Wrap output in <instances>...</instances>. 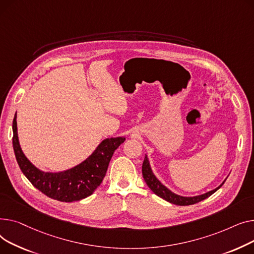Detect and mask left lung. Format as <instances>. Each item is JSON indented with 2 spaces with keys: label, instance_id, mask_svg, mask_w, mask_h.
I'll use <instances>...</instances> for the list:
<instances>
[{
  "label": "left lung",
  "instance_id": "8db88e82",
  "mask_svg": "<svg viewBox=\"0 0 254 254\" xmlns=\"http://www.w3.org/2000/svg\"><path fill=\"white\" fill-rule=\"evenodd\" d=\"M142 176H143V180L146 183L147 187L150 188L156 193L157 196L161 197L164 200H166L169 203H172V204H175V205H180V206H187V205L196 204V203L208 198L209 196H211L212 193H214L226 182L225 181L216 189H214L210 191H207V192L203 193V195H199V196H195V197H183V196H180V195H176V193L171 191L165 186L162 185L161 182L155 176V174L152 171L151 165H150V161H148V158H147L146 155H145L143 163H142Z\"/></svg>",
  "mask_w": 254,
  "mask_h": 254
}]
</instances>
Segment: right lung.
<instances>
[{
	"instance_id": "right-lung-1",
	"label": "right lung",
	"mask_w": 254,
	"mask_h": 254,
	"mask_svg": "<svg viewBox=\"0 0 254 254\" xmlns=\"http://www.w3.org/2000/svg\"><path fill=\"white\" fill-rule=\"evenodd\" d=\"M13 148L18 165L32 185L45 195L61 202H73L87 198L99 187L106 176L115 151L125 137L107 138L79 165L62 172H44L24 156L18 140L16 114L13 119Z\"/></svg>"
}]
</instances>
